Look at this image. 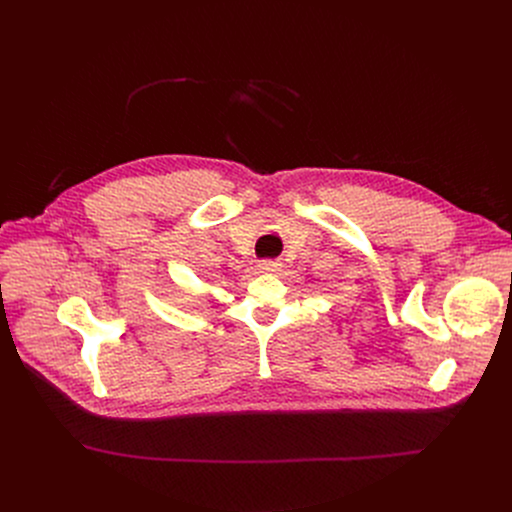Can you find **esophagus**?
Instances as JSON below:
<instances>
[{"label":"esophagus","mask_w":512,"mask_h":512,"mask_svg":"<svg viewBox=\"0 0 512 512\" xmlns=\"http://www.w3.org/2000/svg\"><path fill=\"white\" fill-rule=\"evenodd\" d=\"M257 269H259V273H277L281 269V265L277 261H259Z\"/></svg>","instance_id":"esophagus-1"}]
</instances>
